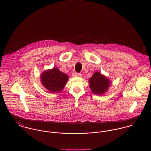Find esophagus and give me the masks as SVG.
Listing matches in <instances>:
<instances>
[{
    "mask_svg": "<svg viewBox=\"0 0 151 151\" xmlns=\"http://www.w3.org/2000/svg\"><path fill=\"white\" fill-rule=\"evenodd\" d=\"M73 77H81L82 75H81V73H73Z\"/></svg>",
    "mask_w": 151,
    "mask_h": 151,
    "instance_id": "esophagus-1",
    "label": "esophagus"
}]
</instances>
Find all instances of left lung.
Segmentation results:
<instances>
[{
    "label": "left lung",
    "instance_id": "8db88e82",
    "mask_svg": "<svg viewBox=\"0 0 151 151\" xmlns=\"http://www.w3.org/2000/svg\"><path fill=\"white\" fill-rule=\"evenodd\" d=\"M88 82L91 91L97 95L103 94L108 90L111 84V81L99 72H95Z\"/></svg>",
    "mask_w": 151,
    "mask_h": 151
}]
</instances>
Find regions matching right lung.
Masks as SVG:
<instances>
[{
  "label": "right lung",
  "instance_id": "add662e5",
  "mask_svg": "<svg viewBox=\"0 0 151 151\" xmlns=\"http://www.w3.org/2000/svg\"><path fill=\"white\" fill-rule=\"evenodd\" d=\"M69 79L68 76L53 68L43 72L40 76L42 85L52 93H59L62 91Z\"/></svg>",
  "mask_w": 151,
  "mask_h": 151
}]
</instances>
